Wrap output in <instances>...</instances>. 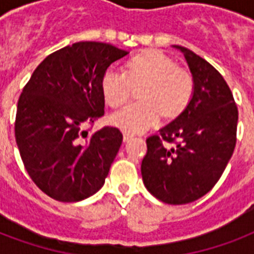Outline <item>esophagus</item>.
Instances as JSON below:
<instances>
[{"mask_svg":"<svg viewBox=\"0 0 254 254\" xmlns=\"http://www.w3.org/2000/svg\"><path fill=\"white\" fill-rule=\"evenodd\" d=\"M131 138H133V134H130V133H127V131L124 133V141H125V142L130 141Z\"/></svg>","mask_w":254,"mask_h":254,"instance_id":"esophagus-1","label":"esophagus"}]
</instances>
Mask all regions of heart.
<instances>
[{"label":"heart","mask_w":254,"mask_h":254,"mask_svg":"<svg viewBox=\"0 0 254 254\" xmlns=\"http://www.w3.org/2000/svg\"><path fill=\"white\" fill-rule=\"evenodd\" d=\"M141 85L138 103L111 116V123L127 133H142L159 123L161 116L174 120L183 115L193 96V77L174 58L158 50H146L127 63V71L107 69L101 93L111 108L127 104L131 89Z\"/></svg>","instance_id":"1"}]
</instances>
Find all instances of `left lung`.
Listing matches in <instances>:
<instances>
[{
  "label": "left lung",
  "instance_id": "left-lung-1",
  "mask_svg": "<svg viewBox=\"0 0 254 254\" xmlns=\"http://www.w3.org/2000/svg\"><path fill=\"white\" fill-rule=\"evenodd\" d=\"M174 47L185 55L192 73V100L183 115L146 139L141 174L145 187L157 199L187 204L211 191L220 179L236 146L239 112L216 68L191 50Z\"/></svg>",
  "mask_w": 254,
  "mask_h": 254
}]
</instances>
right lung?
Wrapping results in <instances>:
<instances>
[{
	"label": "right lung",
	"mask_w": 254,
	"mask_h": 254,
	"mask_svg": "<svg viewBox=\"0 0 254 254\" xmlns=\"http://www.w3.org/2000/svg\"><path fill=\"white\" fill-rule=\"evenodd\" d=\"M127 54L101 42L63 47L38 65L19 96V154L34 183L55 200L80 201L103 187L123 133L87 127L104 116V72Z\"/></svg>",
	"instance_id": "1"
}]
</instances>
